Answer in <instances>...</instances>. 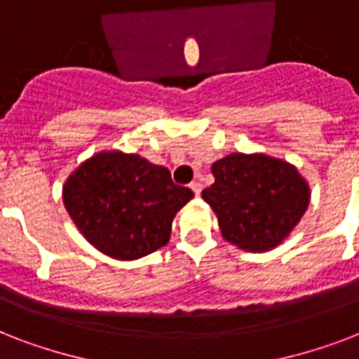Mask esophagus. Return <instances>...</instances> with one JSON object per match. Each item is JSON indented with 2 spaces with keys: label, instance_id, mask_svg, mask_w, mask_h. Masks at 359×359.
Here are the masks:
<instances>
[{
  "label": "esophagus",
  "instance_id": "obj_1",
  "mask_svg": "<svg viewBox=\"0 0 359 359\" xmlns=\"http://www.w3.org/2000/svg\"><path fill=\"white\" fill-rule=\"evenodd\" d=\"M190 188L194 190V194H196V196H201V190H203L201 182H191Z\"/></svg>",
  "mask_w": 359,
  "mask_h": 359
}]
</instances>
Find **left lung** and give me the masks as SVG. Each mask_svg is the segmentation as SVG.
I'll return each instance as SVG.
<instances>
[{
    "label": "left lung",
    "mask_w": 359,
    "mask_h": 359,
    "mask_svg": "<svg viewBox=\"0 0 359 359\" xmlns=\"http://www.w3.org/2000/svg\"><path fill=\"white\" fill-rule=\"evenodd\" d=\"M214 184L203 199L227 242L245 251L281 244L309 205V186L294 165L264 154H229L212 163Z\"/></svg>",
    "instance_id": "8db88e82"
}]
</instances>
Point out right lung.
<instances>
[{
  "label": "right lung",
  "mask_w": 359,
  "mask_h": 359,
  "mask_svg": "<svg viewBox=\"0 0 359 359\" xmlns=\"http://www.w3.org/2000/svg\"><path fill=\"white\" fill-rule=\"evenodd\" d=\"M191 197L190 188L171 180L169 169L117 151L81 163L63 188L65 207L83 236L123 261L168 244L175 214Z\"/></svg>",
  "instance_id": "add662e5"
}]
</instances>
